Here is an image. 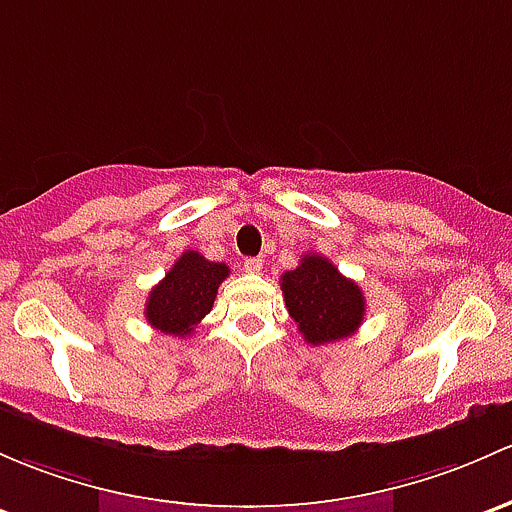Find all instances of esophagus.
<instances>
[{
  "label": "esophagus",
  "instance_id": "1",
  "mask_svg": "<svg viewBox=\"0 0 512 512\" xmlns=\"http://www.w3.org/2000/svg\"><path fill=\"white\" fill-rule=\"evenodd\" d=\"M242 270H245L247 274H257L262 270V260L260 257H247L245 265H242Z\"/></svg>",
  "mask_w": 512,
  "mask_h": 512
}]
</instances>
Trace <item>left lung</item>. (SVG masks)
Masks as SVG:
<instances>
[{"instance_id":"8db88e82","label":"left lung","mask_w":512,"mask_h":512,"mask_svg":"<svg viewBox=\"0 0 512 512\" xmlns=\"http://www.w3.org/2000/svg\"><path fill=\"white\" fill-rule=\"evenodd\" d=\"M282 294L289 316L311 346L343 341L363 324L365 297L360 287L316 252L301 257L297 270L282 274Z\"/></svg>"}]
</instances>
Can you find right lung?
<instances>
[{
    "instance_id": "right-lung-1",
    "label": "right lung",
    "mask_w": 512,
    "mask_h": 512,
    "mask_svg": "<svg viewBox=\"0 0 512 512\" xmlns=\"http://www.w3.org/2000/svg\"><path fill=\"white\" fill-rule=\"evenodd\" d=\"M228 272L223 262H211L196 250H186L149 292L144 306L149 326L169 336H191L193 328L213 309L215 294Z\"/></svg>"
}]
</instances>
